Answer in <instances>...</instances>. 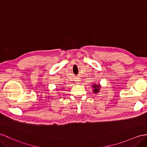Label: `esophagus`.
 <instances>
[{
	"instance_id": "1",
	"label": "esophagus",
	"mask_w": 147,
	"mask_h": 147,
	"mask_svg": "<svg viewBox=\"0 0 147 147\" xmlns=\"http://www.w3.org/2000/svg\"><path fill=\"white\" fill-rule=\"evenodd\" d=\"M79 81H80V80H76V82H77V83H79Z\"/></svg>"
}]
</instances>
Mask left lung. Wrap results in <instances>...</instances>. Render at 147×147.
<instances>
[{
    "label": "left lung",
    "mask_w": 147,
    "mask_h": 147,
    "mask_svg": "<svg viewBox=\"0 0 147 147\" xmlns=\"http://www.w3.org/2000/svg\"><path fill=\"white\" fill-rule=\"evenodd\" d=\"M93 92L94 93H97L100 91V84H93Z\"/></svg>",
    "instance_id": "1"
}]
</instances>
